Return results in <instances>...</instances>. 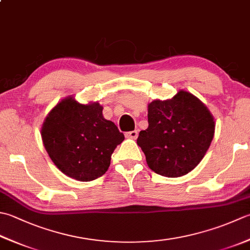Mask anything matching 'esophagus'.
<instances>
[{"label":"esophagus","mask_w":250,"mask_h":250,"mask_svg":"<svg viewBox=\"0 0 250 250\" xmlns=\"http://www.w3.org/2000/svg\"><path fill=\"white\" fill-rule=\"evenodd\" d=\"M125 138H128V139H133V140H135L136 138H138V131L134 130V131L126 132V133H125Z\"/></svg>","instance_id":"esophagus-1"}]
</instances>
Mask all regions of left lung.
<instances>
[{
    "label": "left lung",
    "instance_id": "8db88e82",
    "mask_svg": "<svg viewBox=\"0 0 250 250\" xmlns=\"http://www.w3.org/2000/svg\"><path fill=\"white\" fill-rule=\"evenodd\" d=\"M148 128L140 132L138 145L148 167L157 174L177 178L200 163L214 134V121L202 102L180 91L173 99L148 105Z\"/></svg>",
    "mask_w": 250,
    "mask_h": 250
}]
</instances>
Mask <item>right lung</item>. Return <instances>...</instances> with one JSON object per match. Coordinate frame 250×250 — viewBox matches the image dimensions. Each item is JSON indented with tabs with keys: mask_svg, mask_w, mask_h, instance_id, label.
<instances>
[{
	"mask_svg": "<svg viewBox=\"0 0 250 250\" xmlns=\"http://www.w3.org/2000/svg\"><path fill=\"white\" fill-rule=\"evenodd\" d=\"M102 111L99 103L82 105L69 97L58 103L44 121V147L68 177L79 181L102 177L117 145L125 140L124 133Z\"/></svg>",
	"mask_w": 250,
	"mask_h": 250,
	"instance_id": "right-lung-1",
	"label": "right lung"
}]
</instances>
